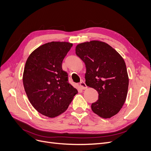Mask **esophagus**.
<instances>
[{
    "label": "esophagus",
    "mask_w": 151,
    "mask_h": 151,
    "mask_svg": "<svg viewBox=\"0 0 151 151\" xmlns=\"http://www.w3.org/2000/svg\"><path fill=\"white\" fill-rule=\"evenodd\" d=\"M80 86L81 87V88L83 89V90H85V89L87 88L86 85L85 84V83L84 81H81L80 82Z\"/></svg>",
    "instance_id": "esophagus-1"
}]
</instances>
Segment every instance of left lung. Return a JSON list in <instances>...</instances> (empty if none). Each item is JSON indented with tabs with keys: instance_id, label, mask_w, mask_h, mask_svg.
Masks as SVG:
<instances>
[{
	"instance_id": "left-lung-1",
	"label": "left lung",
	"mask_w": 151,
	"mask_h": 151,
	"mask_svg": "<svg viewBox=\"0 0 151 151\" xmlns=\"http://www.w3.org/2000/svg\"><path fill=\"white\" fill-rule=\"evenodd\" d=\"M75 50L86 65V85L99 94L92 111L103 118H111L127 97L129 78L124 59L108 44L97 40L80 43Z\"/></svg>"
}]
</instances>
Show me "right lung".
<instances>
[{"mask_svg": "<svg viewBox=\"0 0 151 151\" xmlns=\"http://www.w3.org/2000/svg\"><path fill=\"white\" fill-rule=\"evenodd\" d=\"M72 45L65 42L42 45L25 63L23 83L27 97L38 113L49 118L64 113L78 93L62 69V61Z\"/></svg>", "mask_w": 151, "mask_h": 151, "instance_id": "add662e5", "label": "right lung"}]
</instances>
